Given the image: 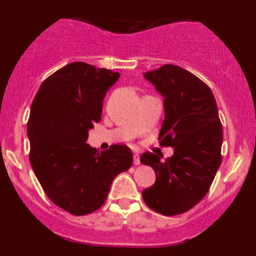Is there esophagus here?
I'll list each match as a JSON object with an SVG mask.
<instances>
[{
    "label": "esophagus",
    "instance_id": "esophagus-1",
    "mask_svg": "<svg viewBox=\"0 0 256 256\" xmlns=\"http://www.w3.org/2000/svg\"><path fill=\"white\" fill-rule=\"evenodd\" d=\"M134 165H136V166H138V165H140V155H138L137 152H136V154L134 155Z\"/></svg>",
    "mask_w": 256,
    "mask_h": 256
}]
</instances>
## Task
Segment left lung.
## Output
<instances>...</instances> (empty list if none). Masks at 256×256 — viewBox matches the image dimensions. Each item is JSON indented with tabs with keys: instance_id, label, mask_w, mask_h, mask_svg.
<instances>
[{
	"instance_id": "1",
	"label": "left lung",
	"mask_w": 256,
	"mask_h": 256,
	"mask_svg": "<svg viewBox=\"0 0 256 256\" xmlns=\"http://www.w3.org/2000/svg\"><path fill=\"white\" fill-rule=\"evenodd\" d=\"M144 78L165 98L158 140L174 152L165 161L150 152L142 154L140 162L156 174L142 196L155 212L177 216L192 210L210 190L222 164V122L210 86L186 70L164 64Z\"/></svg>"
}]
</instances>
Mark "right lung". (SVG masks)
<instances>
[{"label": "right lung", "mask_w": 256, "mask_h": 256, "mask_svg": "<svg viewBox=\"0 0 256 256\" xmlns=\"http://www.w3.org/2000/svg\"><path fill=\"white\" fill-rule=\"evenodd\" d=\"M119 73L72 62L49 76L38 89L28 122V158L44 192L73 216L104 204L113 179L132 166L131 149L107 150L86 144L90 128L101 120L104 98Z\"/></svg>", "instance_id": "right-lung-1"}]
</instances>
